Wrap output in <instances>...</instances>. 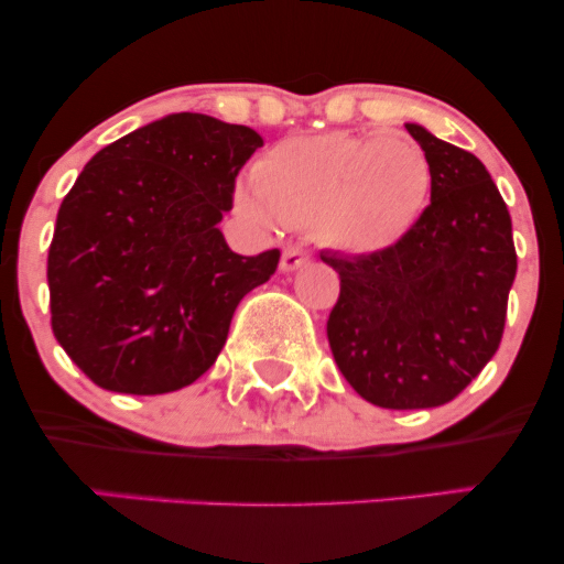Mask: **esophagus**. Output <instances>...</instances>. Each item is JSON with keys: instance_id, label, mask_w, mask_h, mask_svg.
<instances>
[{"instance_id": "34e87169", "label": "esophagus", "mask_w": 564, "mask_h": 564, "mask_svg": "<svg viewBox=\"0 0 564 564\" xmlns=\"http://www.w3.org/2000/svg\"><path fill=\"white\" fill-rule=\"evenodd\" d=\"M307 262V251L302 246H286L281 257V270L283 273H291V270H300L302 264Z\"/></svg>"}]
</instances>
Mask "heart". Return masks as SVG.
<instances>
[{"mask_svg": "<svg viewBox=\"0 0 564 564\" xmlns=\"http://www.w3.org/2000/svg\"><path fill=\"white\" fill-rule=\"evenodd\" d=\"M432 187L424 148L403 132H326L283 140L254 166V187L236 206L257 223L313 228L349 254L398 243L422 215Z\"/></svg>", "mask_w": 564, "mask_h": 564, "instance_id": "b5f03b06", "label": "heart"}]
</instances>
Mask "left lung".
<instances>
[{
  "instance_id": "obj_1",
  "label": "left lung",
  "mask_w": 564,
  "mask_h": 564,
  "mask_svg": "<svg viewBox=\"0 0 564 564\" xmlns=\"http://www.w3.org/2000/svg\"><path fill=\"white\" fill-rule=\"evenodd\" d=\"M432 196L398 243L321 260L339 273L326 334L352 390L379 408L451 403L496 355L517 275L511 217L475 153L419 124Z\"/></svg>"
}]
</instances>
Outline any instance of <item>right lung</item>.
I'll list each match as a JSON object with an SVG mask.
<instances>
[{
	"label": "right lung",
	"instance_id": "obj_1",
	"mask_svg": "<svg viewBox=\"0 0 564 564\" xmlns=\"http://www.w3.org/2000/svg\"><path fill=\"white\" fill-rule=\"evenodd\" d=\"M251 127L172 113L89 159L57 212L47 257L53 334L97 387L164 394L215 366L238 302L281 251H230L219 219Z\"/></svg>",
	"mask_w": 564,
	"mask_h": 564
}]
</instances>
